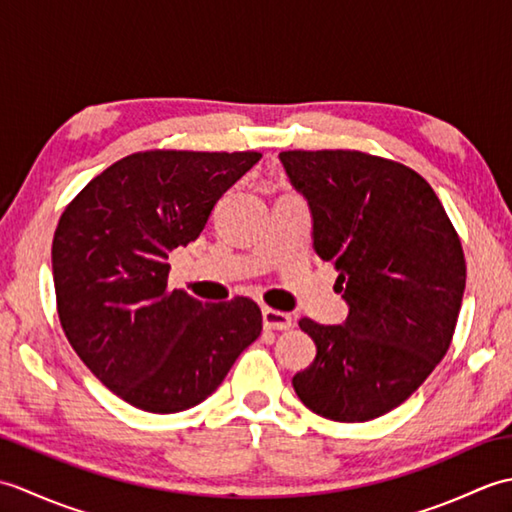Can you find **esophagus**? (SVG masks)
<instances>
[{
	"instance_id": "obj_1",
	"label": "esophagus",
	"mask_w": 512,
	"mask_h": 512,
	"mask_svg": "<svg viewBox=\"0 0 512 512\" xmlns=\"http://www.w3.org/2000/svg\"><path fill=\"white\" fill-rule=\"evenodd\" d=\"M262 317H264V328L266 330H288V328H292V317L286 312L264 308Z\"/></svg>"
}]
</instances>
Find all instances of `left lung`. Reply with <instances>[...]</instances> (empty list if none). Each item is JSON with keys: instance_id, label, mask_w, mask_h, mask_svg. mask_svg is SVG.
<instances>
[{"instance_id": "left-lung-1", "label": "left lung", "mask_w": 512, "mask_h": 512, "mask_svg": "<svg viewBox=\"0 0 512 512\" xmlns=\"http://www.w3.org/2000/svg\"><path fill=\"white\" fill-rule=\"evenodd\" d=\"M306 195L314 250L350 306L343 325L301 319L317 343L292 387L334 422H365L402 405L447 354L466 262L436 191L402 162L356 149L281 151Z\"/></svg>"}]
</instances>
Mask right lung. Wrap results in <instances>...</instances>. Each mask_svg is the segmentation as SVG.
<instances>
[{
    "label": "right lung",
    "instance_id": "right-lung-1",
    "mask_svg": "<svg viewBox=\"0 0 512 512\" xmlns=\"http://www.w3.org/2000/svg\"><path fill=\"white\" fill-rule=\"evenodd\" d=\"M259 151H136L65 206L52 239L61 328L101 383L151 413L195 407L262 332L248 297L169 290L167 257L198 239Z\"/></svg>",
    "mask_w": 512,
    "mask_h": 512
}]
</instances>
